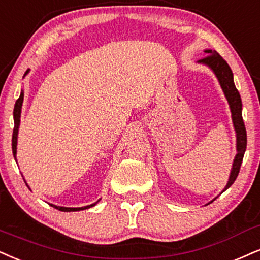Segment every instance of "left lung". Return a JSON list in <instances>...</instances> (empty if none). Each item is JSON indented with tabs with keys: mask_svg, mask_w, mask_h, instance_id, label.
<instances>
[{
	"mask_svg": "<svg viewBox=\"0 0 260 260\" xmlns=\"http://www.w3.org/2000/svg\"><path fill=\"white\" fill-rule=\"evenodd\" d=\"M204 52L211 54V55L199 60L198 63L207 66L214 73L217 79H218L220 88H222L224 96H225L226 101L229 104L230 112H232L233 125L236 134V155L234 158L233 168L232 171H230L228 183H226V185L223 189V191H225L229 187H232V184L235 182V179L240 172L243 155H245L246 152V147H247V134H246V127L242 119L241 96H240V92L236 89L235 84H234V75L232 69H230L225 60L216 50L205 49ZM212 201H210L208 204H211Z\"/></svg>",
	"mask_w": 260,
	"mask_h": 260,
	"instance_id": "8db88e82",
	"label": "left lung"
}]
</instances>
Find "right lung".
Listing matches in <instances>:
<instances>
[{
	"instance_id": "add662e5",
	"label": "right lung",
	"mask_w": 260,
	"mask_h": 260,
	"mask_svg": "<svg viewBox=\"0 0 260 260\" xmlns=\"http://www.w3.org/2000/svg\"><path fill=\"white\" fill-rule=\"evenodd\" d=\"M30 72V70H27L26 72H25L24 77L27 75V73ZM22 101H24V90H21L20 92V96H19V99L15 102V106H14V112H13V117H14V130H13V137H12V150H13V155H14V159L15 161H17V145H18V133H19V126H20V117H21V107H22ZM26 183V182H25ZM27 185V183H26ZM28 187V185H27ZM101 199H99L98 201L91 205H88V206H83V207H62V206H56V205H53V204H49L50 206H53L54 208H56V210L59 211H63V212H71V211H82V210H86V208H90L92 206H95L96 204L100 201Z\"/></svg>"
}]
</instances>
